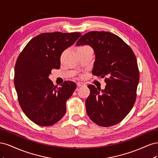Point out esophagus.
<instances>
[{"label":"esophagus","instance_id":"34e87169","mask_svg":"<svg viewBox=\"0 0 158 158\" xmlns=\"http://www.w3.org/2000/svg\"><path fill=\"white\" fill-rule=\"evenodd\" d=\"M76 85H77L78 87H80V86H83V85H85V84L84 82H77V84H76Z\"/></svg>","mask_w":158,"mask_h":158}]
</instances>
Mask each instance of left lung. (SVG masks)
I'll use <instances>...</instances> for the list:
<instances>
[{
    "label": "left lung",
    "mask_w": 158,
    "mask_h": 158,
    "mask_svg": "<svg viewBox=\"0 0 158 158\" xmlns=\"http://www.w3.org/2000/svg\"><path fill=\"white\" fill-rule=\"evenodd\" d=\"M93 48L95 60L92 74L104 78L106 88L88 85L90 94L85 101L89 118L96 125L108 127L120 123L131 111L136 99L139 70L130 46L108 31H90L83 35L76 45Z\"/></svg>",
    "instance_id": "8db88e82"
}]
</instances>
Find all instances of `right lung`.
<instances>
[{"instance_id": "1", "label": "right lung", "mask_w": 158, "mask_h": 158, "mask_svg": "<svg viewBox=\"0 0 158 158\" xmlns=\"http://www.w3.org/2000/svg\"><path fill=\"white\" fill-rule=\"evenodd\" d=\"M80 32L43 33L33 37L19 55L14 82L23 112L38 125H54L66 113V102L76 88L65 81L60 87L49 78L51 70L59 69L62 52L81 36Z\"/></svg>"}]
</instances>
